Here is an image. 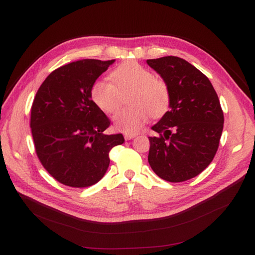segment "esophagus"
I'll return each instance as SVG.
<instances>
[{
	"label": "esophagus",
	"mask_w": 255,
	"mask_h": 255,
	"mask_svg": "<svg viewBox=\"0 0 255 255\" xmlns=\"http://www.w3.org/2000/svg\"><path fill=\"white\" fill-rule=\"evenodd\" d=\"M137 134L136 133H125V140H131L132 138L136 137Z\"/></svg>",
	"instance_id": "34e87169"
}]
</instances>
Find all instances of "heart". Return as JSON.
I'll return each mask as SVG.
<instances>
[{"instance_id": "heart-1", "label": "heart", "mask_w": 255, "mask_h": 255, "mask_svg": "<svg viewBox=\"0 0 255 255\" xmlns=\"http://www.w3.org/2000/svg\"><path fill=\"white\" fill-rule=\"evenodd\" d=\"M110 80L111 82L95 81L91 86V97L102 112L114 114L122 106L124 96L129 93L127 102L131 106L117 112L113 117L117 130L137 132L150 116L160 118L169 111V84L140 63L126 61L119 64L110 73Z\"/></svg>"}]
</instances>
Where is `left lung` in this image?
<instances>
[{
    "instance_id": "8db88e82",
    "label": "left lung",
    "mask_w": 255,
    "mask_h": 255,
    "mask_svg": "<svg viewBox=\"0 0 255 255\" xmlns=\"http://www.w3.org/2000/svg\"><path fill=\"white\" fill-rule=\"evenodd\" d=\"M171 90V105L152 127L148 161L164 181L178 183L197 176L217 152L224 129V112L213 84L182 58L147 60Z\"/></svg>"
}]
</instances>
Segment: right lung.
I'll return each instance as SVG.
<instances>
[{
	"label": "right lung",
	"instance_id": "obj_1",
	"mask_svg": "<svg viewBox=\"0 0 255 255\" xmlns=\"http://www.w3.org/2000/svg\"><path fill=\"white\" fill-rule=\"evenodd\" d=\"M114 61L64 64L48 75L32 102L36 154L63 185L80 188L99 182L110 165V151L125 141L122 133H103L111 122L91 97L92 84Z\"/></svg>",
	"mask_w": 255,
	"mask_h": 255
}]
</instances>
